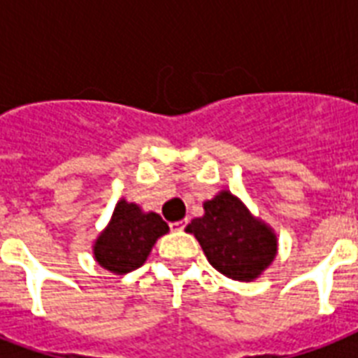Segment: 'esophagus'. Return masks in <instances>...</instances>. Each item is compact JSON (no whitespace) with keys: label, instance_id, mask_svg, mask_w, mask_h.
Listing matches in <instances>:
<instances>
[{"label":"esophagus","instance_id":"esophagus-1","mask_svg":"<svg viewBox=\"0 0 358 358\" xmlns=\"http://www.w3.org/2000/svg\"><path fill=\"white\" fill-rule=\"evenodd\" d=\"M185 224H187L185 219H182V221H174V223H171V230H184Z\"/></svg>","mask_w":358,"mask_h":358}]
</instances>
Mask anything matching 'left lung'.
Here are the masks:
<instances>
[{"label": "left lung", "mask_w": 358, "mask_h": 358, "mask_svg": "<svg viewBox=\"0 0 358 358\" xmlns=\"http://www.w3.org/2000/svg\"><path fill=\"white\" fill-rule=\"evenodd\" d=\"M204 212L187 224V230L195 234L208 262L219 273L249 282L271 264L277 238L232 193L223 191L204 202Z\"/></svg>", "instance_id": "8db88e82"}]
</instances>
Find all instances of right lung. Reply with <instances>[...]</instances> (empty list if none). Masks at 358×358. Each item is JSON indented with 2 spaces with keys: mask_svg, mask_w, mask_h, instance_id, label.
<instances>
[{
  "mask_svg": "<svg viewBox=\"0 0 358 358\" xmlns=\"http://www.w3.org/2000/svg\"><path fill=\"white\" fill-rule=\"evenodd\" d=\"M167 232L169 224L157 213H143L137 204L120 201L94 243V258L109 271L124 275L143 266L156 239Z\"/></svg>",
  "mask_w": 358,
  "mask_h": 358,
  "instance_id": "add662e5",
  "label": "right lung"
}]
</instances>
